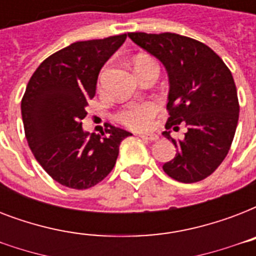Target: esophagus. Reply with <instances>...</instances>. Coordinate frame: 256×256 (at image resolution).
Here are the masks:
<instances>
[{"label": "esophagus", "instance_id": "obj_1", "mask_svg": "<svg viewBox=\"0 0 256 256\" xmlns=\"http://www.w3.org/2000/svg\"><path fill=\"white\" fill-rule=\"evenodd\" d=\"M138 136L142 138V140H158V136L156 134H144V132H140Z\"/></svg>", "mask_w": 256, "mask_h": 256}]
</instances>
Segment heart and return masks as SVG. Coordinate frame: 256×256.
Instances as JSON below:
<instances>
[{
  "mask_svg": "<svg viewBox=\"0 0 256 256\" xmlns=\"http://www.w3.org/2000/svg\"><path fill=\"white\" fill-rule=\"evenodd\" d=\"M132 65H134V69L136 72L146 65H156V62L150 57L140 56L134 60ZM156 110H158V106H156V102H152V100L144 102V104H130L126 108H124L122 112H118V120L128 128L142 130L150 124L152 118L156 116Z\"/></svg>",
  "mask_w": 256,
  "mask_h": 256,
  "instance_id": "1",
  "label": "heart"
}]
</instances>
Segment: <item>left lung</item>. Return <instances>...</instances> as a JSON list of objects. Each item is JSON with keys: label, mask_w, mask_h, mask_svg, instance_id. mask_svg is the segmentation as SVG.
Returning a JSON list of instances; mask_svg holds the SVG:
<instances>
[{"label": "left lung", "mask_w": 256, "mask_h": 256, "mask_svg": "<svg viewBox=\"0 0 256 256\" xmlns=\"http://www.w3.org/2000/svg\"><path fill=\"white\" fill-rule=\"evenodd\" d=\"M132 41L158 58L168 70V120L164 134L176 148L164 164L168 176L199 182L214 172L230 150L239 118V102L230 69L202 42L175 33H128ZM186 124L183 140L170 128Z\"/></svg>", "instance_id": "left-lung-1"}]
</instances>
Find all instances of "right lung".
<instances>
[{
	"instance_id": "1",
	"label": "right lung",
	"mask_w": 256,
	"mask_h": 256,
	"mask_svg": "<svg viewBox=\"0 0 256 256\" xmlns=\"http://www.w3.org/2000/svg\"><path fill=\"white\" fill-rule=\"evenodd\" d=\"M126 37L74 42L46 58L26 86L21 100L26 140L38 164L62 186H96L116 166L120 142L132 136L112 124L100 134L82 128L98 74Z\"/></svg>"
}]
</instances>
